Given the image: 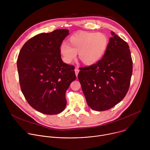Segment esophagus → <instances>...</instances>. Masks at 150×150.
I'll use <instances>...</instances> for the list:
<instances>
[{
	"label": "esophagus",
	"instance_id": "obj_1",
	"mask_svg": "<svg viewBox=\"0 0 150 150\" xmlns=\"http://www.w3.org/2000/svg\"><path fill=\"white\" fill-rule=\"evenodd\" d=\"M79 69H78V68H75V74H76V77L78 76V73H79Z\"/></svg>",
	"mask_w": 150,
	"mask_h": 150
}]
</instances>
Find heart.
I'll return each instance as SVG.
<instances>
[{"instance_id": "heart-1", "label": "heart", "mask_w": 150, "mask_h": 150, "mask_svg": "<svg viewBox=\"0 0 150 150\" xmlns=\"http://www.w3.org/2000/svg\"><path fill=\"white\" fill-rule=\"evenodd\" d=\"M109 44V39L102 33H81L72 36L68 45L63 43L60 47L63 60L71 63L78 53L79 60L84 65H91L104 55Z\"/></svg>"}]
</instances>
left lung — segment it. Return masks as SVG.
<instances>
[{
	"instance_id": "1",
	"label": "left lung",
	"mask_w": 150,
	"mask_h": 150,
	"mask_svg": "<svg viewBox=\"0 0 150 150\" xmlns=\"http://www.w3.org/2000/svg\"><path fill=\"white\" fill-rule=\"evenodd\" d=\"M102 59L89 67L80 68L78 78L90 108L109 110L120 102L129 88L132 60L129 45L112 31Z\"/></svg>"
}]
</instances>
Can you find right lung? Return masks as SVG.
I'll list each match as a JSON object with an SVG mask.
<instances>
[{
    "label": "right lung",
    "instance_id": "obj_1",
    "mask_svg": "<svg viewBox=\"0 0 150 150\" xmlns=\"http://www.w3.org/2000/svg\"><path fill=\"white\" fill-rule=\"evenodd\" d=\"M69 34L66 29L41 33L28 40L17 60L20 87L28 104L37 111L56 115L65 109V93L76 79L75 67L64 63L60 47Z\"/></svg>",
    "mask_w": 150,
    "mask_h": 150
}]
</instances>
